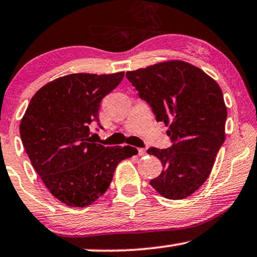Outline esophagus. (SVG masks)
Here are the masks:
<instances>
[{"label": "esophagus", "instance_id": "34e87169", "mask_svg": "<svg viewBox=\"0 0 257 257\" xmlns=\"http://www.w3.org/2000/svg\"><path fill=\"white\" fill-rule=\"evenodd\" d=\"M138 151H139L140 157H144V155H146V153H147V152H146V149H144V148H139Z\"/></svg>", "mask_w": 257, "mask_h": 257}]
</instances>
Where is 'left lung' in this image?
<instances>
[{"instance_id": "8db88e82", "label": "left lung", "mask_w": 257, "mask_h": 257, "mask_svg": "<svg viewBox=\"0 0 257 257\" xmlns=\"http://www.w3.org/2000/svg\"><path fill=\"white\" fill-rule=\"evenodd\" d=\"M128 80L157 116L170 125L172 146L149 148L161 161V174L151 184L162 197L185 199L205 183L225 140L226 106L216 80L181 60L129 71Z\"/></svg>"}]
</instances>
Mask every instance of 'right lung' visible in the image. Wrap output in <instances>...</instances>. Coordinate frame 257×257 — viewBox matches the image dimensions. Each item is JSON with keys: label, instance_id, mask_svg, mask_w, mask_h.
<instances>
[{"label": "right lung", "instance_id": "right-lung-1", "mask_svg": "<svg viewBox=\"0 0 257 257\" xmlns=\"http://www.w3.org/2000/svg\"><path fill=\"white\" fill-rule=\"evenodd\" d=\"M123 76L73 73L54 79L32 97L21 119L22 145L32 166L66 205H91L108 190L116 166L135 154L129 146L105 147L90 138L91 123L99 125L100 100Z\"/></svg>", "mask_w": 257, "mask_h": 257}]
</instances>
